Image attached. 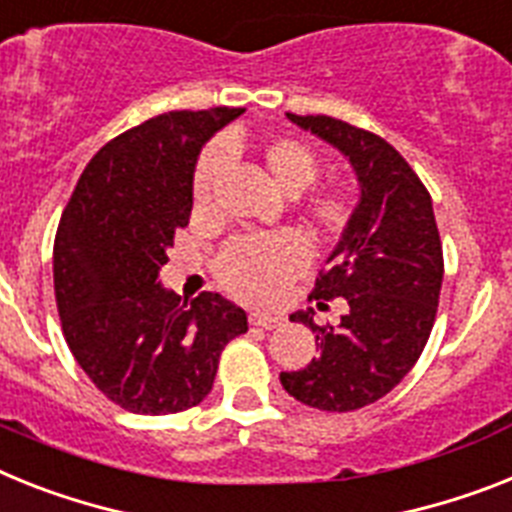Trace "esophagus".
<instances>
[{
  "instance_id": "obj_1",
  "label": "esophagus",
  "mask_w": 512,
  "mask_h": 512,
  "mask_svg": "<svg viewBox=\"0 0 512 512\" xmlns=\"http://www.w3.org/2000/svg\"><path fill=\"white\" fill-rule=\"evenodd\" d=\"M283 322L281 315H268V312H249V325H257V328L273 330Z\"/></svg>"
}]
</instances>
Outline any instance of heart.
<instances>
[{
	"label": "heart",
	"instance_id": "obj_1",
	"mask_svg": "<svg viewBox=\"0 0 512 512\" xmlns=\"http://www.w3.org/2000/svg\"><path fill=\"white\" fill-rule=\"evenodd\" d=\"M242 150L239 140L226 137L221 145H210L197 161L192 179V205L195 213H208L213 190L229 158ZM260 163L270 182L283 195H302L320 174V158L307 143L296 137L276 135L260 145ZM304 223L315 234H338L351 216V203L343 190H320L304 197L299 205ZM307 244L294 234H270L260 239H236L216 260V278L231 296L249 304H265L276 299L278 291L307 265Z\"/></svg>",
	"mask_w": 512,
	"mask_h": 512
}]
</instances>
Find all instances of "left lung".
I'll return each instance as SVG.
<instances>
[{"instance_id":"8db88e82","label":"left lung","mask_w":512,"mask_h":512,"mask_svg":"<svg viewBox=\"0 0 512 512\" xmlns=\"http://www.w3.org/2000/svg\"><path fill=\"white\" fill-rule=\"evenodd\" d=\"M286 117L349 161L359 203L309 294L317 307L343 296L349 312L328 328L315 325L312 309L291 315L312 328L320 356L299 372H281V385L312 409L354 411L409 375L435 325L442 244L432 197L382 137L333 117Z\"/></svg>"}]
</instances>
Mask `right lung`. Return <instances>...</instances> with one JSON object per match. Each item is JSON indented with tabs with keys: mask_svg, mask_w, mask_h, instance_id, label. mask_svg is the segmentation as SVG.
<instances>
[{
	"mask_svg": "<svg viewBox=\"0 0 512 512\" xmlns=\"http://www.w3.org/2000/svg\"><path fill=\"white\" fill-rule=\"evenodd\" d=\"M244 109L169 111L103 145L77 179L54 239V291L72 356L132 414H176L203 401L247 312L203 291L187 302L158 270L190 223L195 163Z\"/></svg>",
	"mask_w": 512,
	"mask_h": 512,
	"instance_id": "right-lung-1",
	"label": "right lung"
}]
</instances>
